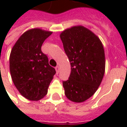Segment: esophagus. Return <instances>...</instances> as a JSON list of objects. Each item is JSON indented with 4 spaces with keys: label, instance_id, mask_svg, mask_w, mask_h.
<instances>
[{
    "label": "esophagus",
    "instance_id": "1",
    "mask_svg": "<svg viewBox=\"0 0 127 127\" xmlns=\"http://www.w3.org/2000/svg\"><path fill=\"white\" fill-rule=\"evenodd\" d=\"M56 73L58 74V73H59V71H60V68H59V66H56Z\"/></svg>",
    "mask_w": 127,
    "mask_h": 127
}]
</instances>
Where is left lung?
Returning a JSON list of instances; mask_svg holds the SVG:
<instances>
[{
  "instance_id": "left-lung-1",
  "label": "left lung",
  "mask_w": 127,
  "mask_h": 127,
  "mask_svg": "<svg viewBox=\"0 0 127 127\" xmlns=\"http://www.w3.org/2000/svg\"><path fill=\"white\" fill-rule=\"evenodd\" d=\"M60 37L71 66L69 79L63 82L64 94L70 101L84 102L93 95L103 80V46L95 34L82 26L64 30Z\"/></svg>"
}]
</instances>
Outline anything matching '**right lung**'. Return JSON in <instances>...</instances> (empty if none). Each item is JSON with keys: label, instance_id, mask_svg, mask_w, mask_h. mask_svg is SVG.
<instances>
[{"label": "right lung", "instance_id": "add662e5", "mask_svg": "<svg viewBox=\"0 0 127 127\" xmlns=\"http://www.w3.org/2000/svg\"><path fill=\"white\" fill-rule=\"evenodd\" d=\"M52 33L40 29L29 30L18 39L10 54L13 82L20 93L31 101H38L47 95L56 73L41 51L43 43Z\"/></svg>", "mask_w": 127, "mask_h": 127}]
</instances>
